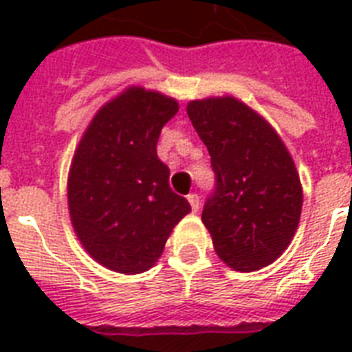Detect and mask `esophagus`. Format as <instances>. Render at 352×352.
I'll return each instance as SVG.
<instances>
[{
  "instance_id": "obj_1",
  "label": "esophagus",
  "mask_w": 352,
  "mask_h": 352,
  "mask_svg": "<svg viewBox=\"0 0 352 352\" xmlns=\"http://www.w3.org/2000/svg\"><path fill=\"white\" fill-rule=\"evenodd\" d=\"M188 203H190V206H192V212H197L199 210L197 193H190V195H188Z\"/></svg>"
}]
</instances>
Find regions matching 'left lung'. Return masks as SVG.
Returning <instances> with one entry per match:
<instances>
[{
	"mask_svg": "<svg viewBox=\"0 0 352 352\" xmlns=\"http://www.w3.org/2000/svg\"><path fill=\"white\" fill-rule=\"evenodd\" d=\"M186 111L217 179L203 210L214 250L237 272L267 267L300 225L303 188L292 155L270 122L235 96L190 100Z\"/></svg>",
	"mask_w": 352,
	"mask_h": 352,
	"instance_id": "1",
	"label": "left lung"
}]
</instances>
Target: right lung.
Returning <instances> with one entry per match:
<instances>
[{"instance_id": "right-lung-1", "label": "right lung", "mask_w": 352, "mask_h": 352, "mask_svg": "<svg viewBox=\"0 0 352 352\" xmlns=\"http://www.w3.org/2000/svg\"><path fill=\"white\" fill-rule=\"evenodd\" d=\"M179 102L129 85L91 118L74 149L67 208L84 250L113 272H146L159 261L179 221L192 212L171 192L170 170L157 157L160 129Z\"/></svg>"}]
</instances>
